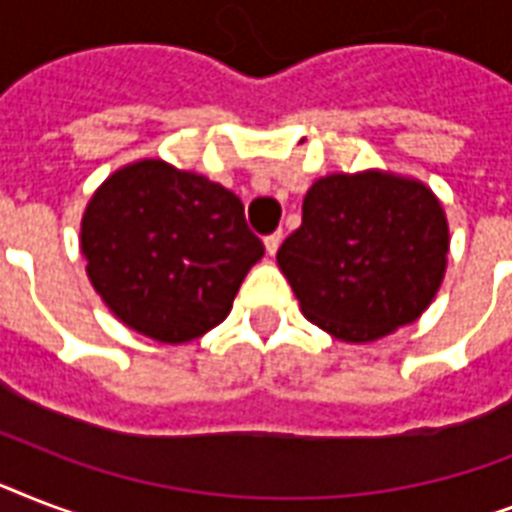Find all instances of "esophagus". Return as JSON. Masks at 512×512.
Wrapping results in <instances>:
<instances>
[{
	"label": "esophagus",
	"instance_id": "34e87169",
	"mask_svg": "<svg viewBox=\"0 0 512 512\" xmlns=\"http://www.w3.org/2000/svg\"><path fill=\"white\" fill-rule=\"evenodd\" d=\"M281 239H284V236H281V231L271 233V236H265V252H268V255H276L281 247Z\"/></svg>",
	"mask_w": 512,
	"mask_h": 512
}]
</instances>
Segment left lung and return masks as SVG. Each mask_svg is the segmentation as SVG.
Returning a JSON list of instances; mask_svg holds the SVG:
<instances>
[{
	"mask_svg": "<svg viewBox=\"0 0 512 512\" xmlns=\"http://www.w3.org/2000/svg\"><path fill=\"white\" fill-rule=\"evenodd\" d=\"M300 311L342 342H374L428 311L449 263L441 201L417 177L332 172L276 252Z\"/></svg>",
	"mask_w": 512,
	"mask_h": 512,
	"instance_id": "8db88e82",
	"label": "left lung"
}]
</instances>
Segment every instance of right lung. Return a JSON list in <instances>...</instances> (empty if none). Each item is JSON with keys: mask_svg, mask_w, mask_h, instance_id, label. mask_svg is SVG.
Here are the masks:
<instances>
[{"mask_svg": "<svg viewBox=\"0 0 512 512\" xmlns=\"http://www.w3.org/2000/svg\"><path fill=\"white\" fill-rule=\"evenodd\" d=\"M79 247L108 311L167 345L215 329L265 255L236 193L164 159L124 164L95 188Z\"/></svg>", "mask_w": 512, "mask_h": 512, "instance_id": "add662e5", "label": "right lung"}]
</instances>
